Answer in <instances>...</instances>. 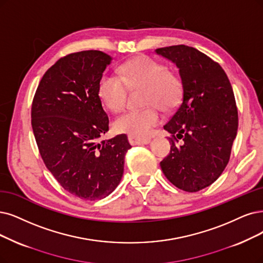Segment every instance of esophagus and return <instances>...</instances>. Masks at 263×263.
<instances>
[{
    "mask_svg": "<svg viewBox=\"0 0 263 263\" xmlns=\"http://www.w3.org/2000/svg\"><path fill=\"white\" fill-rule=\"evenodd\" d=\"M128 140L131 145H137V144H149L151 139L149 138H144V137H138V135H129Z\"/></svg>",
    "mask_w": 263,
    "mask_h": 263,
    "instance_id": "esophagus-1",
    "label": "esophagus"
}]
</instances>
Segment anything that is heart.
<instances>
[{"instance_id":"heart-1","label":"heart","mask_w":263,"mask_h":263,"mask_svg":"<svg viewBox=\"0 0 263 263\" xmlns=\"http://www.w3.org/2000/svg\"><path fill=\"white\" fill-rule=\"evenodd\" d=\"M117 74L105 73L99 84L103 105L111 111L121 110L126 102L128 89L143 87V109L126 110L117 116L112 126L119 133L143 137L151 133L161 121L162 110L173 108L180 100L182 85L179 77L162 64L148 57L135 58L118 68Z\"/></svg>"}]
</instances>
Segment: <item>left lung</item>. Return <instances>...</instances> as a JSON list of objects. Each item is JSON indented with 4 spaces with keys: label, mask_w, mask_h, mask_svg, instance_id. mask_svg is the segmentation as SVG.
Wrapping results in <instances>:
<instances>
[{
    "label": "left lung",
    "mask_w": 263,
    "mask_h": 263,
    "mask_svg": "<svg viewBox=\"0 0 263 263\" xmlns=\"http://www.w3.org/2000/svg\"><path fill=\"white\" fill-rule=\"evenodd\" d=\"M155 53L177 66L182 84L181 103L163 125L173 139L160 167L174 186L198 192L211 185L230 160L238 128L234 93L222 67L196 48L173 45Z\"/></svg>",
    "instance_id": "8db88e82"
}]
</instances>
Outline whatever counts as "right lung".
Returning <instances> with one entry per match:
<instances>
[{
    "label": "right lung",
    "instance_id": "right-lung-1",
    "mask_svg": "<svg viewBox=\"0 0 263 263\" xmlns=\"http://www.w3.org/2000/svg\"><path fill=\"white\" fill-rule=\"evenodd\" d=\"M111 61L101 51L61 58L44 73L31 108L32 130L46 168L67 192L86 200L105 198L119 185L131 148L125 134L100 141L109 119L99 84Z\"/></svg>",
    "mask_w": 263,
    "mask_h": 263
}]
</instances>
